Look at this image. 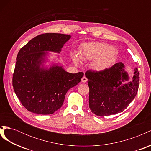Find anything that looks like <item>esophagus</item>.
<instances>
[{"label": "esophagus", "mask_w": 151, "mask_h": 151, "mask_svg": "<svg viewBox=\"0 0 151 151\" xmlns=\"http://www.w3.org/2000/svg\"><path fill=\"white\" fill-rule=\"evenodd\" d=\"M87 81H88V79H87L85 76H84V77H83V78L81 79V81H82V83H86Z\"/></svg>", "instance_id": "esophagus-1"}]
</instances>
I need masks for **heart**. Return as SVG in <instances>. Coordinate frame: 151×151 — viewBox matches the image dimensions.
I'll use <instances>...</instances> for the list:
<instances>
[{
  "label": "heart",
  "mask_w": 151,
  "mask_h": 151,
  "mask_svg": "<svg viewBox=\"0 0 151 151\" xmlns=\"http://www.w3.org/2000/svg\"><path fill=\"white\" fill-rule=\"evenodd\" d=\"M118 56L115 47L104 43H91L85 45L79 53V58L83 60H89L91 68L95 71H103L112 66ZM72 60L76 65L79 63V58L72 55Z\"/></svg>",
  "instance_id": "obj_1"
}]
</instances>
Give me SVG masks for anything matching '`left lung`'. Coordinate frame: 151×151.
<instances>
[{"label":"left lung","instance_id":"1","mask_svg":"<svg viewBox=\"0 0 151 151\" xmlns=\"http://www.w3.org/2000/svg\"><path fill=\"white\" fill-rule=\"evenodd\" d=\"M89 88V107L100 116L123 113L137 93L139 72L134 69L132 81L122 62H118L103 71L86 72Z\"/></svg>","mask_w":151,"mask_h":151}]
</instances>
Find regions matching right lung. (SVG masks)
I'll use <instances>...</instances> for the list:
<instances>
[{"mask_svg":"<svg viewBox=\"0 0 151 151\" xmlns=\"http://www.w3.org/2000/svg\"><path fill=\"white\" fill-rule=\"evenodd\" d=\"M70 35L45 33L36 36L17 54L12 86L18 99L29 111L50 115L60 108L67 91L77 85L83 72H67L50 62L48 52L60 53ZM58 58V55H55ZM49 63L50 65H46Z\"/></svg>","mask_w":151,"mask_h":151,"instance_id":"right-lung-1","label":"right lung"}]
</instances>
